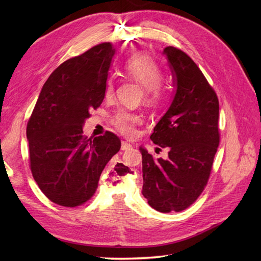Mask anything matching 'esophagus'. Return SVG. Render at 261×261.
I'll use <instances>...</instances> for the list:
<instances>
[{"instance_id": "esophagus-1", "label": "esophagus", "mask_w": 261, "mask_h": 261, "mask_svg": "<svg viewBox=\"0 0 261 261\" xmlns=\"http://www.w3.org/2000/svg\"><path fill=\"white\" fill-rule=\"evenodd\" d=\"M131 148H132V146L130 145L129 142H126V141L121 142V150H130Z\"/></svg>"}]
</instances>
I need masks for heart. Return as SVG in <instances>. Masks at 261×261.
Returning <instances> with one entry per match:
<instances>
[{"label": "heart", "mask_w": 261, "mask_h": 261, "mask_svg": "<svg viewBox=\"0 0 261 261\" xmlns=\"http://www.w3.org/2000/svg\"><path fill=\"white\" fill-rule=\"evenodd\" d=\"M125 73L137 81L145 90V96L148 101H157L160 96V83L163 82V71L158 64L148 55L138 54L126 60L124 65ZM114 82L109 79L105 87V95L108 97L113 94ZM141 116L126 110H121L113 118V124L122 134L132 137L136 134V126L141 123Z\"/></svg>", "instance_id": "obj_1"}]
</instances>
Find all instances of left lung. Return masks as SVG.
I'll return each instance as SVG.
<instances>
[{"label":"left lung","instance_id":"left-lung-1","mask_svg":"<svg viewBox=\"0 0 261 261\" xmlns=\"http://www.w3.org/2000/svg\"><path fill=\"white\" fill-rule=\"evenodd\" d=\"M164 55L173 75L175 95L167 112L153 127L150 139L169 147L168 158L142 154V195L163 213L180 212L206 186L220 142L219 99L190 56L175 47Z\"/></svg>","mask_w":261,"mask_h":261}]
</instances>
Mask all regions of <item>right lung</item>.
I'll return each instance as SVG.
<instances>
[{
	"instance_id": "add662e5",
	"label": "right lung",
	"mask_w": 261,
	"mask_h": 261,
	"mask_svg": "<svg viewBox=\"0 0 261 261\" xmlns=\"http://www.w3.org/2000/svg\"><path fill=\"white\" fill-rule=\"evenodd\" d=\"M115 49L103 42L66 60L43 84L28 121L30 168L41 192L66 207L84 204L95 193L109 160L120 150L112 132L88 139L83 125L105 96Z\"/></svg>"
}]
</instances>
